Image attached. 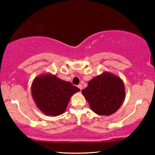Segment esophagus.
Returning <instances> with one entry per match:
<instances>
[{
	"label": "esophagus",
	"instance_id": "esophagus-1",
	"mask_svg": "<svg viewBox=\"0 0 155 155\" xmlns=\"http://www.w3.org/2000/svg\"><path fill=\"white\" fill-rule=\"evenodd\" d=\"M78 88H79L80 90H82V84H78Z\"/></svg>",
	"mask_w": 155,
	"mask_h": 155
}]
</instances>
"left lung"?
<instances>
[{
	"label": "left lung",
	"instance_id": "obj_1",
	"mask_svg": "<svg viewBox=\"0 0 155 155\" xmlns=\"http://www.w3.org/2000/svg\"><path fill=\"white\" fill-rule=\"evenodd\" d=\"M82 92L92 111L99 115L109 116L115 113L125 98L124 82L109 73L91 80Z\"/></svg>",
	"mask_w": 155,
	"mask_h": 155
}]
</instances>
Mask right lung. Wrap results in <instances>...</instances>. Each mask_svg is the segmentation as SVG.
<instances>
[{
	"label": "right lung",
	"instance_id": "obj_1",
	"mask_svg": "<svg viewBox=\"0 0 155 155\" xmlns=\"http://www.w3.org/2000/svg\"><path fill=\"white\" fill-rule=\"evenodd\" d=\"M80 89L50 74L41 75L31 84V94L38 108L46 115L64 113L71 95Z\"/></svg>",
	"mask_w": 155,
	"mask_h": 155
}]
</instances>
